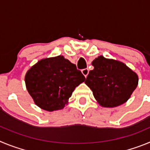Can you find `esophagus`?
Here are the masks:
<instances>
[{
    "mask_svg": "<svg viewBox=\"0 0 150 150\" xmlns=\"http://www.w3.org/2000/svg\"><path fill=\"white\" fill-rule=\"evenodd\" d=\"M82 74L85 76V77H86L88 74V68H85L83 70H82Z\"/></svg>",
    "mask_w": 150,
    "mask_h": 150,
    "instance_id": "esophagus-1",
    "label": "esophagus"
}]
</instances>
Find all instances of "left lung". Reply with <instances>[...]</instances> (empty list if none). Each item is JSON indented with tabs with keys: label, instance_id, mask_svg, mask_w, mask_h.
<instances>
[{
	"label": "left lung",
	"instance_id": "1",
	"mask_svg": "<svg viewBox=\"0 0 150 150\" xmlns=\"http://www.w3.org/2000/svg\"><path fill=\"white\" fill-rule=\"evenodd\" d=\"M91 64L94 69L89 71L85 83L99 105L116 107L125 103L138 85L137 74L123 62L102 55Z\"/></svg>",
	"mask_w": 150,
	"mask_h": 150
}]
</instances>
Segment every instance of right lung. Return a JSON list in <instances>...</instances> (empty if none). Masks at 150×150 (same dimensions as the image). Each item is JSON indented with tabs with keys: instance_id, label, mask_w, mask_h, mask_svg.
Wrapping results in <instances>:
<instances>
[{
	"instance_id": "right-lung-1",
	"label": "right lung",
	"mask_w": 150,
	"mask_h": 150,
	"mask_svg": "<svg viewBox=\"0 0 150 150\" xmlns=\"http://www.w3.org/2000/svg\"><path fill=\"white\" fill-rule=\"evenodd\" d=\"M85 79L76 66L63 55L38 61L25 76L26 88L36 105L50 112L63 109Z\"/></svg>"
}]
</instances>
